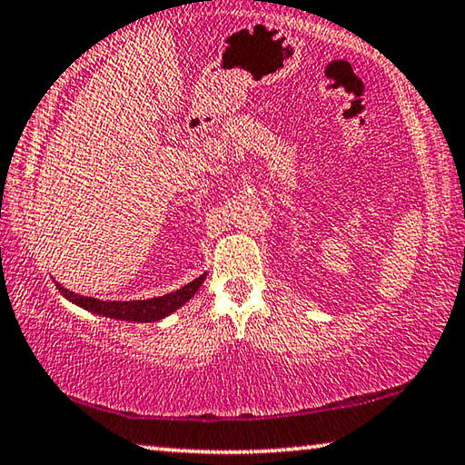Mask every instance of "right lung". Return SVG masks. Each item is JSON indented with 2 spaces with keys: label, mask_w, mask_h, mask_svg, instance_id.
Listing matches in <instances>:
<instances>
[{
  "label": "right lung",
  "mask_w": 465,
  "mask_h": 465,
  "mask_svg": "<svg viewBox=\"0 0 465 465\" xmlns=\"http://www.w3.org/2000/svg\"><path fill=\"white\" fill-rule=\"evenodd\" d=\"M204 274L193 282H188L183 289L174 291V293L153 297V299H139V302H100V299L94 297H84L77 295L74 291H67L65 287L57 285V289L65 295L69 302L80 305V308L100 313V316L114 318V320H127V322H155L166 318L168 313L176 312L180 305H184L188 299H191L199 287L203 285Z\"/></svg>",
  "instance_id": "right-lung-1"
}]
</instances>
